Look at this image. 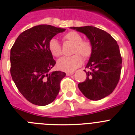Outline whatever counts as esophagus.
<instances>
[{"label": "esophagus", "instance_id": "esophagus-1", "mask_svg": "<svg viewBox=\"0 0 135 135\" xmlns=\"http://www.w3.org/2000/svg\"><path fill=\"white\" fill-rule=\"evenodd\" d=\"M74 73L73 72H66V75H67V76H70V75H73Z\"/></svg>", "mask_w": 135, "mask_h": 135}]
</instances>
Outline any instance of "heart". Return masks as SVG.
Masks as SVG:
<instances>
[{"label": "heart", "instance_id": "1", "mask_svg": "<svg viewBox=\"0 0 135 135\" xmlns=\"http://www.w3.org/2000/svg\"><path fill=\"white\" fill-rule=\"evenodd\" d=\"M65 41L74 44L73 54L71 56H65L59 59L57 66L60 70L66 72L74 71L83 64V57L86 60L93 53V45L89 40H83L82 36L76 31H70L62 37ZM49 49L50 53L55 57L61 56L62 47L59 41L55 38L50 39L49 42Z\"/></svg>", "mask_w": 135, "mask_h": 135}]
</instances>
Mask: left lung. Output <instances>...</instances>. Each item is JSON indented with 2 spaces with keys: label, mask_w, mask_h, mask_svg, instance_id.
<instances>
[{
  "label": "left lung",
  "mask_w": 135,
  "mask_h": 135,
  "mask_svg": "<svg viewBox=\"0 0 135 135\" xmlns=\"http://www.w3.org/2000/svg\"><path fill=\"white\" fill-rule=\"evenodd\" d=\"M85 34L93 45L85 69L86 80L78 85L87 99L99 100L111 94L120 79L122 57L119 45L110 34L93 26L70 27Z\"/></svg>",
  "instance_id": "1"
}]
</instances>
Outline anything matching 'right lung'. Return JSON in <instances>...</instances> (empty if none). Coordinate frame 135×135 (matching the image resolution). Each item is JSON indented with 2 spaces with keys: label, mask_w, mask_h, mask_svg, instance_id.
Returning a JSON list of instances; mask_svg holds the SVG:
<instances>
[{
  "label": "right lung",
  "mask_w": 135,
  "mask_h": 135,
  "mask_svg": "<svg viewBox=\"0 0 135 135\" xmlns=\"http://www.w3.org/2000/svg\"><path fill=\"white\" fill-rule=\"evenodd\" d=\"M65 28L48 25L33 26L21 34L11 50V74L16 87L30 103L45 106L54 101L66 73H50L56 64L49 49L53 36Z\"/></svg>",
  "instance_id": "1"
}]
</instances>
